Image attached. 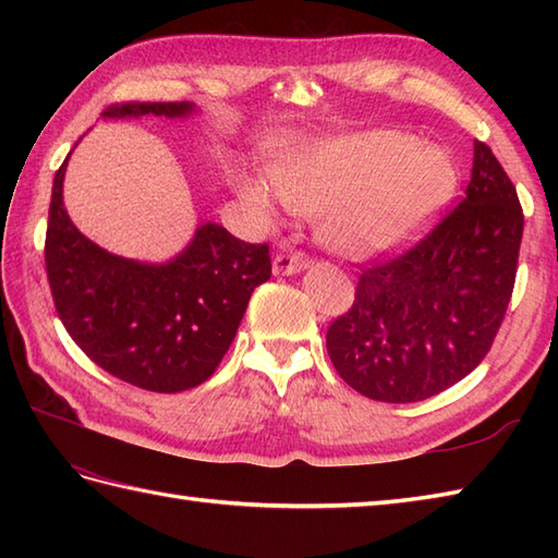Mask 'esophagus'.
I'll list each match as a JSON object with an SVG mask.
<instances>
[{"label": "esophagus", "instance_id": "34e87169", "mask_svg": "<svg viewBox=\"0 0 558 558\" xmlns=\"http://www.w3.org/2000/svg\"><path fill=\"white\" fill-rule=\"evenodd\" d=\"M306 268V260L300 254H276L272 258V272L276 276H294V272H302Z\"/></svg>", "mask_w": 558, "mask_h": 558}]
</instances>
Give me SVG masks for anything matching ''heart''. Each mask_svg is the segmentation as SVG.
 I'll use <instances>...</instances> for the list:
<instances>
[{
	"label": "heart",
	"mask_w": 558,
	"mask_h": 558,
	"mask_svg": "<svg viewBox=\"0 0 558 558\" xmlns=\"http://www.w3.org/2000/svg\"><path fill=\"white\" fill-rule=\"evenodd\" d=\"M272 190L244 180L240 196L264 218L278 208L324 210V232L342 254L372 258L405 244L456 186L444 150L400 129H372L312 144L272 168Z\"/></svg>",
	"instance_id": "heart-1"
}]
</instances>
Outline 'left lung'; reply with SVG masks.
<instances>
[{"mask_svg": "<svg viewBox=\"0 0 558 558\" xmlns=\"http://www.w3.org/2000/svg\"><path fill=\"white\" fill-rule=\"evenodd\" d=\"M523 208L489 146L475 141L465 198L410 252L366 268L326 348L342 381L381 402H417L465 378L511 302Z\"/></svg>", "mask_w": 558, "mask_h": 558, "instance_id": "obj_1", "label": "left lung"}]
</instances>
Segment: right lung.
I'll use <instances>...</instances> for the list:
<instances>
[{"label":"right lung","instance_id":"obj_1","mask_svg":"<svg viewBox=\"0 0 558 558\" xmlns=\"http://www.w3.org/2000/svg\"><path fill=\"white\" fill-rule=\"evenodd\" d=\"M196 110L194 102H126L102 117L177 120ZM69 156L54 174L45 236L47 280L66 333L132 386L182 393L204 384L232 345L252 292L270 278L268 246L201 222L192 242L165 264L110 254L81 234L64 208Z\"/></svg>","mask_w":558,"mask_h":558}]
</instances>
